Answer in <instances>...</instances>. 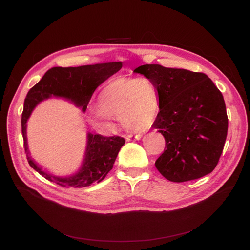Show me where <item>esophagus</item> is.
Returning a JSON list of instances; mask_svg holds the SVG:
<instances>
[{
  "instance_id": "34e87169",
  "label": "esophagus",
  "mask_w": 250,
  "mask_h": 250,
  "mask_svg": "<svg viewBox=\"0 0 250 250\" xmlns=\"http://www.w3.org/2000/svg\"><path fill=\"white\" fill-rule=\"evenodd\" d=\"M125 140H126V141L140 140V139L142 138V135H141V134H139V135H136V136H134V135H125Z\"/></svg>"
}]
</instances>
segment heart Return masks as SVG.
Segmentation results:
<instances>
[{
  "instance_id": "1",
  "label": "heart",
  "mask_w": 250,
  "mask_h": 250,
  "mask_svg": "<svg viewBox=\"0 0 250 250\" xmlns=\"http://www.w3.org/2000/svg\"><path fill=\"white\" fill-rule=\"evenodd\" d=\"M97 108L101 114L92 122L104 120L103 115L120 117L125 127L141 132L151 127L158 114V90L147 77L117 78L101 91Z\"/></svg>"
}]
</instances>
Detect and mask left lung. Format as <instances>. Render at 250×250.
Wrapping results in <instances>:
<instances>
[{"mask_svg":"<svg viewBox=\"0 0 250 250\" xmlns=\"http://www.w3.org/2000/svg\"><path fill=\"white\" fill-rule=\"evenodd\" d=\"M136 73L149 78L159 94L153 127L165 138L155 162L168 180L185 182L211 173L217 166L228 130L226 105L220 90L204 73L143 64Z\"/></svg>","mask_w":250,"mask_h":250,"instance_id":"8db88e82","label":"left lung"}]
</instances>
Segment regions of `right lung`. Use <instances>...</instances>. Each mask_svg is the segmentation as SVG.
Returning a JSON list of instances; mask_svg holds the SVG:
<instances>
[{"instance_id":"obj_1","label":"right lung","mask_w":250,"mask_h":250,"mask_svg":"<svg viewBox=\"0 0 250 250\" xmlns=\"http://www.w3.org/2000/svg\"><path fill=\"white\" fill-rule=\"evenodd\" d=\"M122 62H103L81 67H55L48 70L36 85L29 91L24 100L21 118L24 149L29 165L47 180L63 188H86L102 181L113 167L118 152L125 143L124 138L103 137L88 133L84 160L75 174L61 177L47 173L31 158L28 150L26 127L27 121L38 103L50 97L70 100L85 112L87 105L96 88L109 77L120 71Z\"/></svg>"}]
</instances>
